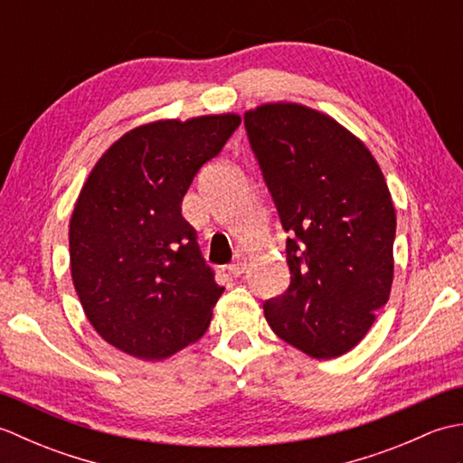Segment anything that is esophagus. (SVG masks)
<instances>
[{"mask_svg":"<svg viewBox=\"0 0 463 463\" xmlns=\"http://www.w3.org/2000/svg\"><path fill=\"white\" fill-rule=\"evenodd\" d=\"M244 269H247V262H244V259H237L229 264V272L232 274V277H241Z\"/></svg>","mask_w":463,"mask_h":463,"instance_id":"obj_1","label":"esophagus"}]
</instances>
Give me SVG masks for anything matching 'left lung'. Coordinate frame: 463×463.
Segmentation results:
<instances>
[{"label":"left lung","instance_id":"obj_1","mask_svg":"<svg viewBox=\"0 0 463 463\" xmlns=\"http://www.w3.org/2000/svg\"><path fill=\"white\" fill-rule=\"evenodd\" d=\"M244 129L290 232V287L264 302V317L308 356H342L390 298L396 211L386 179L366 145L304 105H260Z\"/></svg>","mask_w":463,"mask_h":463}]
</instances>
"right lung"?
I'll return each mask as SVG.
<instances>
[{"label": "right lung", "instance_id": "right-lung-1", "mask_svg": "<svg viewBox=\"0 0 463 463\" xmlns=\"http://www.w3.org/2000/svg\"><path fill=\"white\" fill-rule=\"evenodd\" d=\"M239 125L234 113L141 125L87 176L69 222L71 277L85 317L117 350L163 360L209 328L224 288L181 203Z\"/></svg>", "mask_w": 463, "mask_h": 463}]
</instances>
